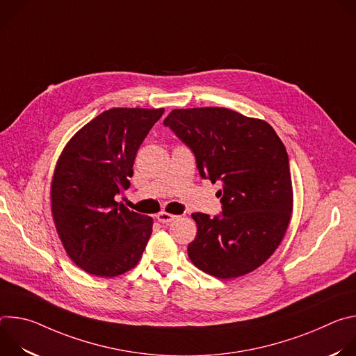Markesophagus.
Here are the masks:
<instances>
[{
  "instance_id": "34e87169",
  "label": "esophagus",
  "mask_w": 356,
  "mask_h": 356,
  "mask_svg": "<svg viewBox=\"0 0 356 356\" xmlns=\"http://www.w3.org/2000/svg\"><path fill=\"white\" fill-rule=\"evenodd\" d=\"M156 218H158V221H159V222H162V224H168V222H172L173 220H176V216L169 214V213H166V211H162V213H159V214L156 216Z\"/></svg>"
}]
</instances>
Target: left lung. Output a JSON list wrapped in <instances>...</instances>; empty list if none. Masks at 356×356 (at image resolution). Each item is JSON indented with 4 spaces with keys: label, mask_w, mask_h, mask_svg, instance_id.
I'll list each match as a JSON object with an SVG mask.
<instances>
[{
    "label": "left lung",
    "mask_w": 356,
    "mask_h": 356,
    "mask_svg": "<svg viewBox=\"0 0 356 356\" xmlns=\"http://www.w3.org/2000/svg\"><path fill=\"white\" fill-rule=\"evenodd\" d=\"M193 150L200 176L222 181V216L194 213L188 243L195 268L235 279L264 265L280 245L293 210L286 147L264 120L221 107L173 110L163 122Z\"/></svg>",
    "instance_id": "left-lung-1"
}]
</instances>
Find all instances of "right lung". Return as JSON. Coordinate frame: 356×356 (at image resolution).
Segmentation results:
<instances>
[{
    "mask_svg": "<svg viewBox=\"0 0 356 356\" xmlns=\"http://www.w3.org/2000/svg\"><path fill=\"white\" fill-rule=\"evenodd\" d=\"M165 108H111L66 143L50 201L58 235L84 272L115 277L138 265L154 220L115 201L132 177L136 152Z\"/></svg>",
    "mask_w": 356,
    "mask_h": 356,
    "instance_id": "right-lung-1",
    "label": "right lung"
}]
</instances>
